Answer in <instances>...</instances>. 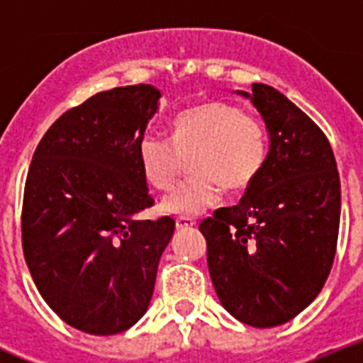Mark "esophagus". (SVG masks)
Here are the masks:
<instances>
[{
    "instance_id": "34e87169",
    "label": "esophagus",
    "mask_w": 363,
    "mask_h": 363,
    "mask_svg": "<svg viewBox=\"0 0 363 363\" xmlns=\"http://www.w3.org/2000/svg\"><path fill=\"white\" fill-rule=\"evenodd\" d=\"M196 225V221L189 216H178L176 218V227L178 229H191V227Z\"/></svg>"
}]
</instances>
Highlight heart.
Instances as JSON below:
<instances>
[{
  "instance_id": "1",
  "label": "heart",
  "mask_w": 363,
  "mask_h": 363,
  "mask_svg": "<svg viewBox=\"0 0 363 363\" xmlns=\"http://www.w3.org/2000/svg\"><path fill=\"white\" fill-rule=\"evenodd\" d=\"M172 140L147 134L138 142L136 156L147 184L171 189L185 160L192 176L162 200V211L196 216L216 205L223 187L245 191L262 174L269 158V133L264 121L225 101L194 105L172 120Z\"/></svg>"
}]
</instances>
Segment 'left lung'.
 <instances>
[{"mask_svg": "<svg viewBox=\"0 0 363 363\" xmlns=\"http://www.w3.org/2000/svg\"><path fill=\"white\" fill-rule=\"evenodd\" d=\"M271 149L238 205L200 223L221 306L252 327L289 322L318 296L336 255L340 176L331 143L306 112L264 83L252 85Z\"/></svg>", "mask_w": 363, "mask_h": 363, "instance_id": "left-lung-1", "label": "left lung"}]
</instances>
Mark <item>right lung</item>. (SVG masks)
<instances>
[{"label": "right lung", "mask_w": 363, "mask_h": 363, "mask_svg": "<svg viewBox=\"0 0 363 363\" xmlns=\"http://www.w3.org/2000/svg\"><path fill=\"white\" fill-rule=\"evenodd\" d=\"M160 96L143 83L98 92L50 125L28 167L25 262L50 309L89 335L142 318L174 233L169 216L134 218L154 205L136 149Z\"/></svg>", "instance_id": "1"}]
</instances>
